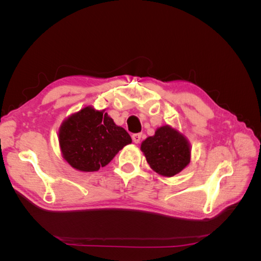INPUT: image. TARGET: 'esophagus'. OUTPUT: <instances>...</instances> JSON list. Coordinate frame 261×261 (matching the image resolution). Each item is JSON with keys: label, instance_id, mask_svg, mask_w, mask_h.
<instances>
[{"label": "esophagus", "instance_id": "esophagus-1", "mask_svg": "<svg viewBox=\"0 0 261 261\" xmlns=\"http://www.w3.org/2000/svg\"><path fill=\"white\" fill-rule=\"evenodd\" d=\"M133 138V141L135 144H139L140 143V139H141V134H134V135L132 136Z\"/></svg>", "mask_w": 261, "mask_h": 261}]
</instances>
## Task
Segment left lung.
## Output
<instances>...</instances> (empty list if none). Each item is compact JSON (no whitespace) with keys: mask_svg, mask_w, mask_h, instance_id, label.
Here are the masks:
<instances>
[{"mask_svg":"<svg viewBox=\"0 0 261 261\" xmlns=\"http://www.w3.org/2000/svg\"><path fill=\"white\" fill-rule=\"evenodd\" d=\"M140 149L150 168L161 176H174L191 162V144L183 134L170 125L158 128L153 136L141 143Z\"/></svg>","mask_w":261,"mask_h":261,"instance_id":"obj_1","label":"left lung"}]
</instances>
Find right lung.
I'll return each instance as SVG.
<instances>
[{
    "label": "right lung",
    "mask_w": 261,
    "mask_h": 261,
    "mask_svg": "<svg viewBox=\"0 0 261 261\" xmlns=\"http://www.w3.org/2000/svg\"><path fill=\"white\" fill-rule=\"evenodd\" d=\"M105 111L85 107L60 126L59 144L63 159L77 171H98L132 143L129 134Z\"/></svg>",
    "instance_id": "1"
}]
</instances>
